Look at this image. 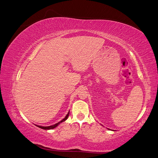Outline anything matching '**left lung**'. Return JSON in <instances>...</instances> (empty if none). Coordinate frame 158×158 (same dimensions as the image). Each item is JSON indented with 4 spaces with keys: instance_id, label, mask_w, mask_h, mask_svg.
I'll list each match as a JSON object with an SVG mask.
<instances>
[{
    "instance_id": "1",
    "label": "left lung",
    "mask_w": 158,
    "mask_h": 158,
    "mask_svg": "<svg viewBox=\"0 0 158 158\" xmlns=\"http://www.w3.org/2000/svg\"><path fill=\"white\" fill-rule=\"evenodd\" d=\"M109 130H110V129H109Z\"/></svg>"
}]
</instances>
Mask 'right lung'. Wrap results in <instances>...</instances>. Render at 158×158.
Instances as JSON below:
<instances>
[{
  "mask_svg": "<svg viewBox=\"0 0 158 158\" xmlns=\"http://www.w3.org/2000/svg\"><path fill=\"white\" fill-rule=\"evenodd\" d=\"M69 114V111L68 112V113H67V114L65 116V118H64V119H63L62 120H61L60 122H59V123H57V124H55L54 125L49 126V127H42V126H37V127H39V128H42V129H44V130H51V129H53V128H54L57 127V126L59 125L60 123H63V122L65 121V120L67 119V118H68Z\"/></svg>",
  "mask_w": 158,
  "mask_h": 158,
  "instance_id": "1",
  "label": "right lung"
}]
</instances>
